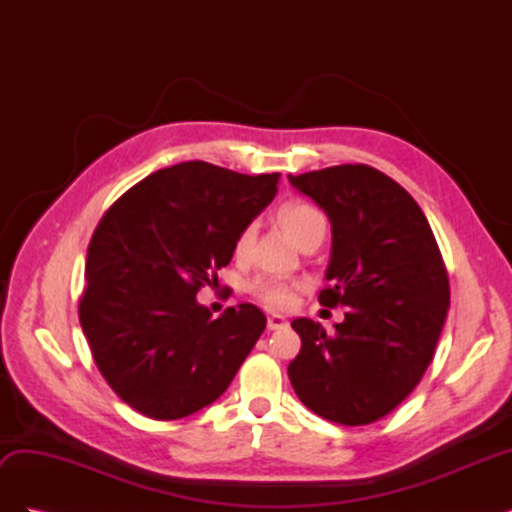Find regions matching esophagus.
<instances>
[{
    "label": "esophagus",
    "instance_id": "obj_1",
    "mask_svg": "<svg viewBox=\"0 0 512 512\" xmlns=\"http://www.w3.org/2000/svg\"><path fill=\"white\" fill-rule=\"evenodd\" d=\"M286 324H288V322H286V318H284V316H275V314H273V316H269V318H267V329H269V331L284 329Z\"/></svg>",
    "mask_w": 512,
    "mask_h": 512
}]
</instances>
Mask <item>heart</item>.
<instances>
[{
  "mask_svg": "<svg viewBox=\"0 0 512 512\" xmlns=\"http://www.w3.org/2000/svg\"><path fill=\"white\" fill-rule=\"evenodd\" d=\"M277 220H280L282 228L288 232V237L299 247L305 239L316 235V232H327V218H324V213L316 205L305 203V200H290V203L282 205L280 211H277ZM254 241L256 224L250 222L239 230L235 245H232V254H235L239 262L250 258ZM250 292L254 294V299L271 309H288L294 299H297V286L277 280V277H260V280L250 286Z\"/></svg>",
  "mask_w": 512,
  "mask_h": 512,
  "instance_id": "obj_1",
  "label": "heart"
}]
</instances>
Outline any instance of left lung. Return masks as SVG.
Returning <instances> with one entry per match:
<instances>
[{
	"mask_svg": "<svg viewBox=\"0 0 512 512\" xmlns=\"http://www.w3.org/2000/svg\"><path fill=\"white\" fill-rule=\"evenodd\" d=\"M288 179L331 220L329 286L318 301L346 307L335 333L292 320L301 337L288 365L292 389L327 421L376 423L433 361L451 301L440 247L416 200L376 168L339 164Z\"/></svg>",
	"mask_w": 512,
	"mask_h": 512,
	"instance_id": "8db88e82",
	"label": "left lung"
}]
</instances>
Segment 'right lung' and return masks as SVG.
Returning a JSON list of instances; mask_svg holds the SVG:
<instances>
[{
  "label": "right lung",
  "mask_w": 512,
  "mask_h": 512,
  "mask_svg": "<svg viewBox=\"0 0 512 512\" xmlns=\"http://www.w3.org/2000/svg\"><path fill=\"white\" fill-rule=\"evenodd\" d=\"M277 181L183 162L138 181L102 215L79 320L100 374L136 412L175 421L213 404L265 331L256 305L213 320L196 294L220 286L239 230L271 203Z\"/></svg>",
  "instance_id": "add662e5"
}]
</instances>
